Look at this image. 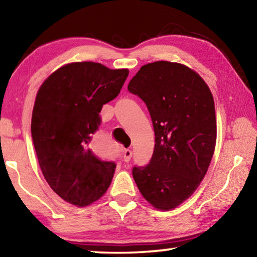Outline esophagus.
Returning a JSON list of instances; mask_svg holds the SVG:
<instances>
[{"mask_svg": "<svg viewBox=\"0 0 257 257\" xmlns=\"http://www.w3.org/2000/svg\"><path fill=\"white\" fill-rule=\"evenodd\" d=\"M133 158V152L130 150H124L123 151V160L124 162H129L130 160Z\"/></svg>", "mask_w": 257, "mask_h": 257, "instance_id": "obj_1", "label": "esophagus"}]
</instances>
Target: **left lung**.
<instances>
[{"mask_svg": "<svg viewBox=\"0 0 257 257\" xmlns=\"http://www.w3.org/2000/svg\"><path fill=\"white\" fill-rule=\"evenodd\" d=\"M128 90L146 104L155 134L150 163L134 167V180L155 208L172 210L193 195L211 163L214 99L198 73L168 61L143 66Z\"/></svg>", "mask_w": 257, "mask_h": 257, "instance_id": "8db88e82", "label": "left lung"}]
</instances>
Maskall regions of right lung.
<instances>
[{"label":"right lung","instance_id":"right-lung-1","mask_svg":"<svg viewBox=\"0 0 257 257\" xmlns=\"http://www.w3.org/2000/svg\"><path fill=\"white\" fill-rule=\"evenodd\" d=\"M128 69L73 62L43 82L35 99L32 137L41 170L64 201L86 206L110 186L115 164L95 156L94 134L104 104L118 96Z\"/></svg>","mask_w":257,"mask_h":257}]
</instances>
